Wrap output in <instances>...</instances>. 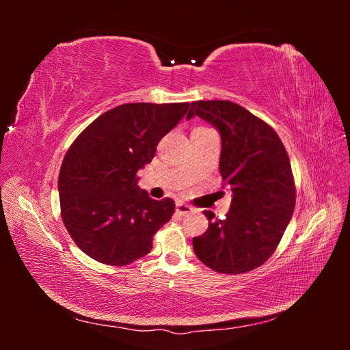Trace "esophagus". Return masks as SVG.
Segmentation results:
<instances>
[{
	"label": "esophagus",
	"mask_w": 350,
	"mask_h": 350,
	"mask_svg": "<svg viewBox=\"0 0 350 350\" xmlns=\"http://www.w3.org/2000/svg\"><path fill=\"white\" fill-rule=\"evenodd\" d=\"M175 210H176V213L181 215V216H188L189 213H193V211H194V208L191 206H188L185 203H176Z\"/></svg>",
	"instance_id": "obj_1"
}]
</instances>
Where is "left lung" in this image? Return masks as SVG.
<instances>
[{"label":"left lung","mask_w":350,"mask_h":350,"mask_svg":"<svg viewBox=\"0 0 350 350\" xmlns=\"http://www.w3.org/2000/svg\"><path fill=\"white\" fill-rule=\"evenodd\" d=\"M196 115L220 134L219 169L234 197L224 220L204 211L208 228L193 239L194 252L217 273L251 271L278 248L293 215L289 156L276 131L238 103L197 100L187 120Z\"/></svg>","instance_id":"1"}]
</instances>
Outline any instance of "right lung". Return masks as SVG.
<instances>
[{
	"label": "right lung",
	"instance_id": "obj_1",
	"mask_svg": "<svg viewBox=\"0 0 350 350\" xmlns=\"http://www.w3.org/2000/svg\"><path fill=\"white\" fill-rule=\"evenodd\" d=\"M189 103H125L94 120L61 165L62 221L76 245L109 266L149 254L153 235L171 220L175 203L157 201L137 183L156 146L181 121Z\"/></svg>",
	"mask_w": 350,
	"mask_h": 350
}]
</instances>
